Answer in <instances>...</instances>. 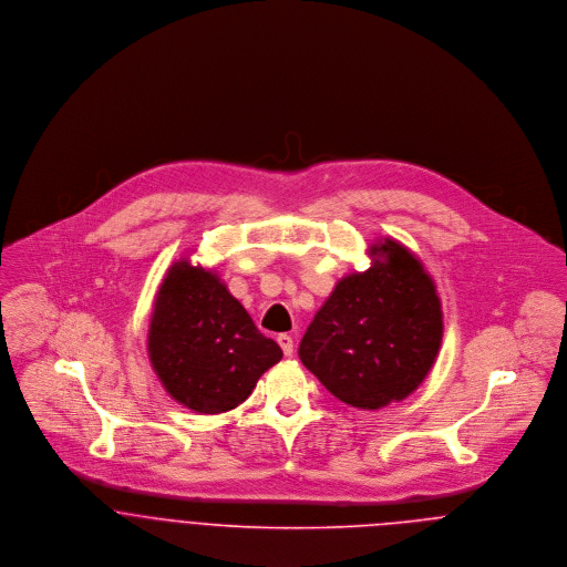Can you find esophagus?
<instances>
[{
    "label": "esophagus",
    "instance_id": "34e87169",
    "mask_svg": "<svg viewBox=\"0 0 567 567\" xmlns=\"http://www.w3.org/2000/svg\"><path fill=\"white\" fill-rule=\"evenodd\" d=\"M277 342H279V347L284 349V353H286L288 358L295 353V340H292V336L279 333V336H277Z\"/></svg>",
    "mask_w": 567,
    "mask_h": 567
}]
</instances>
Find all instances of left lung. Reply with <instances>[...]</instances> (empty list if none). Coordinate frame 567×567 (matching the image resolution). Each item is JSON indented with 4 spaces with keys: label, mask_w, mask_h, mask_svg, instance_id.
<instances>
[{
    "label": "left lung",
    "mask_w": 567,
    "mask_h": 567,
    "mask_svg": "<svg viewBox=\"0 0 567 567\" xmlns=\"http://www.w3.org/2000/svg\"><path fill=\"white\" fill-rule=\"evenodd\" d=\"M364 272L340 279L308 327L299 358L344 404L402 402L430 373L443 312L423 264L391 238L378 240Z\"/></svg>",
    "instance_id": "obj_1"
}]
</instances>
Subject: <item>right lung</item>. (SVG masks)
<instances>
[{
    "label": "right lung",
    "instance_id": "add662e5",
    "mask_svg": "<svg viewBox=\"0 0 567 567\" xmlns=\"http://www.w3.org/2000/svg\"><path fill=\"white\" fill-rule=\"evenodd\" d=\"M281 355L214 270L189 259L169 266L153 308L148 358L172 400L200 414L234 410Z\"/></svg>",
    "mask_w": 567,
    "mask_h": 567
}]
</instances>
